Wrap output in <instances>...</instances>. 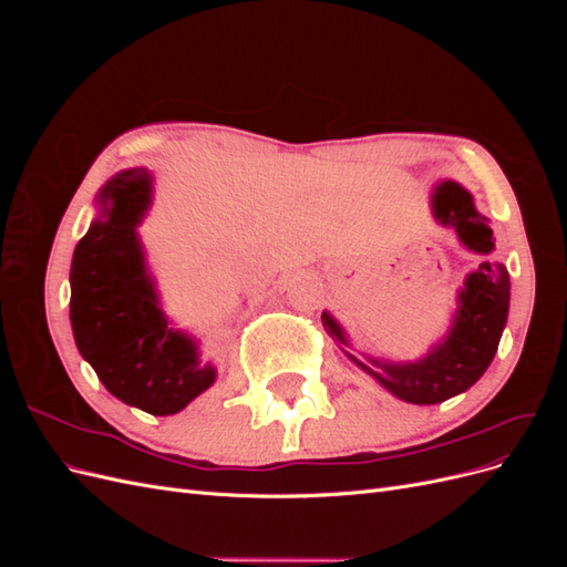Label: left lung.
<instances>
[{"mask_svg":"<svg viewBox=\"0 0 567 567\" xmlns=\"http://www.w3.org/2000/svg\"><path fill=\"white\" fill-rule=\"evenodd\" d=\"M437 225L456 231L458 244L477 255L494 250L489 219L475 208L473 196L456 182H442L431 196ZM511 279L502 262L483 260L466 274L456 290V305L447 333L414 362H392L367 352L362 359L352 354V342L331 312H321L323 329L352 364L367 371L394 398L409 404H440L466 392L487 371L499 348L508 319Z\"/></svg>","mask_w":567,"mask_h":567,"instance_id":"left-lung-1","label":"left lung"}]
</instances>
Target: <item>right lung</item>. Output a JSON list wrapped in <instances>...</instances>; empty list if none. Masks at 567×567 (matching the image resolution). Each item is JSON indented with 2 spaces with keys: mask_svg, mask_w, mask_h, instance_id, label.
<instances>
[{
  "mask_svg": "<svg viewBox=\"0 0 567 567\" xmlns=\"http://www.w3.org/2000/svg\"><path fill=\"white\" fill-rule=\"evenodd\" d=\"M96 217L71 262V326L84 362L106 390L153 416H169L217 381L196 336L161 305L140 225L153 203V175L120 169L96 194Z\"/></svg>",
  "mask_w": 567,
  "mask_h": 567,
  "instance_id": "1",
  "label": "right lung"
}]
</instances>
